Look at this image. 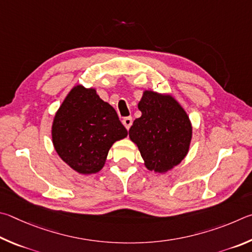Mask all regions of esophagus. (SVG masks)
I'll return each mask as SVG.
<instances>
[{
	"mask_svg": "<svg viewBox=\"0 0 252 252\" xmlns=\"http://www.w3.org/2000/svg\"><path fill=\"white\" fill-rule=\"evenodd\" d=\"M123 124H124V126L126 127V129H129L131 124H133V118H131V117L123 118Z\"/></svg>",
	"mask_w": 252,
	"mask_h": 252,
	"instance_id": "esophagus-1",
	"label": "esophagus"
}]
</instances>
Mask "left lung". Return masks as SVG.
<instances>
[{"mask_svg":"<svg viewBox=\"0 0 252 252\" xmlns=\"http://www.w3.org/2000/svg\"><path fill=\"white\" fill-rule=\"evenodd\" d=\"M142 116L129 129L148 170L164 174L182 162L189 151L192 127L187 113L171 95L145 91L138 103Z\"/></svg>","mask_w":252,"mask_h":252,"instance_id":"left-lung-1","label":"left lung"}]
</instances>
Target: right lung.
Returning a JSON list of instances; mask_svg holds the SVG:
<instances>
[{
	"label": "right lung",
	"instance_id": "add662e5",
	"mask_svg": "<svg viewBox=\"0 0 252 252\" xmlns=\"http://www.w3.org/2000/svg\"><path fill=\"white\" fill-rule=\"evenodd\" d=\"M128 135L112 106L95 88L74 86L53 121L52 140L56 153L78 174L103 168L113 144Z\"/></svg>",
	"mask_w": 252,
	"mask_h": 252
}]
</instances>
